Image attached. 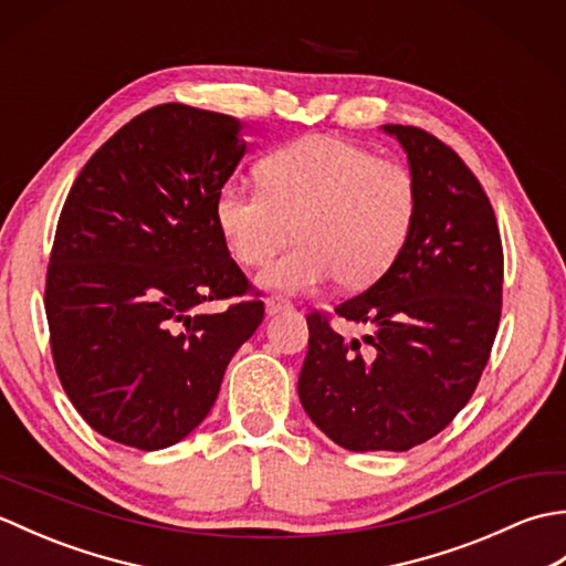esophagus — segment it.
<instances>
[{
    "mask_svg": "<svg viewBox=\"0 0 566 566\" xmlns=\"http://www.w3.org/2000/svg\"><path fill=\"white\" fill-rule=\"evenodd\" d=\"M290 308H292V304L280 294H270L268 298H264V311H268V316H276L280 311H290Z\"/></svg>",
    "mask_w": 566,
    "mask_h": 566,
    "instance_id": "esophagus-1",
    "label": "esophagus"
}]
</instances>
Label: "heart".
Here are the masks:
<instances>
[{
    "instance_id": "heart-1",
    "label": "heart",
    "mask_w": 566,
    "mask_h": 566,
    "mask_svg": "<svg viewBox=\"0 0 566 566\" xmlns=\"http://www.w3.org/2000/svg\"><path fill=\"white\" fill-rule=\"evenodd\" d=\"M260 189L226 185L213 201L216 226L233 260L260 268L264 286L306 294L328 280L343 290L377 282L399 255L416 219L418 189L401 163L365 146L314 134L270 150Z\"/></svg>"
}]
</instances>
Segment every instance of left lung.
Returning <instances> with one entry per match:
<instances>
[{"instance_id":"obj_1","label":"left lung","mask_w":566,"mask_h":566,"mask_svg":"<svg viewBox=\"0 0 566 566\" xmlns=\"http://www.w3.org/2000/svg\"><path fill=\"white\" fill-rule=\"evenodd\" d=\"M416 179V219L391 268L338 304L367 326L345 340L311 314L298 399L353 452H406L472 399L501 318L503 248L494 209L460 155L416 126L387 124ZM368 353H361V343Z\"/></svg>"}]
</instances>
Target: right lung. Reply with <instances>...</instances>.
I'll return each mask as SVG.
<instances>
[{"mask_svg": "<svg viewBox=\"0 0 566 566\" xmlns=\"http://www.w3.org/2000/svg\"><path fill=\"white\" fill-rule=\"evenodd\" d=\"M240 130L226 114L153 106L92 155L60 211L45 276L55 371L77 413L128 448L187 438L262 323L258 298L197 311L250 290L213 216L248 150Z\"/></svg>", "mask_w": 566, "mask_h": 566, "instance_id": "add662e5", "label": "right lung"}]
</instances>
